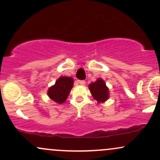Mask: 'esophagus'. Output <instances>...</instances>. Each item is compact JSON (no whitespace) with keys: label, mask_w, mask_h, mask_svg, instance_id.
Returning <instances> with one entry per match:
<instances>
[{"label":"esophagus","mask_w":160,"mask_h":160,"mask_svg":"<svg viewBox=\"0 0 160 160\" xmlns=\"http://www.w3.org/2000/svg\"><path fill=\"white\" fill-rule=\"evenodd\" d=\"M78 83L80 84V85H84L86 83L85 80H78Z\"/></svg>","instance_id":"1"}]
</instances>
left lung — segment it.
<instances>
[{
  "label": "left lung",
  "instance_id": "8db88e82",
  "mask_svg": "<svg viewBox=\"0 0 160 160\" xmlns=\"http://www.w3.org/2000/svg\"><path fill=\"white\" fill-rule=\"evenodd\" d=\"M89 89L93 98L98 103L104 102L109 98V89L102 79H98L96 81L89 85Z\"/></svg>",
  "mask_w": 160,
  "mask_h": 160
}]
</instances>
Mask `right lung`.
<instances>
[{"label":"right lung","instance_id":"add662e5","mask_svg":"<svg viewBox=\"0 0 160 160\" xmlns=\"http://www.w3.org/2000/svg\"><path fill=\"white\" fill-rule=\"evenodd\" d=\"M74 85V80L68 77H60L56 81L54 86L49 88L47 94L48 96L58 104L65 102L68 96L71 89Z\"/></svg>","mask_w":160,"mask_h":160}]
</instances>
